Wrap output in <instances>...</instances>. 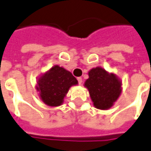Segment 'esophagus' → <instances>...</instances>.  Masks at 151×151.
Returning <instances> with one entry per match:
<instances>
[{"mask_svg":"<svg viewBox=\"0 0 151 151\" xmlns=\"http://www.w3.org/2000/svg\"><path fill=\"white\" fill-rule=\"evenodd\" d=\"M78 84L79 85H82L83 84V78H78Z\"/></svg>","mask_w":151,"mask_h":151,"instance_id":"esophagus-1","label":"esophagus"}]
</instances>
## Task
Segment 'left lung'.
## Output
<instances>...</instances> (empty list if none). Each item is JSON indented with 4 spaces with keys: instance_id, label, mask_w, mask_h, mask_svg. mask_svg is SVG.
I'll return each mask as SVG.
<instances>
[{
    "instance_id": "1",
    "label": "left lung",
    "mask_w": 151,
    "mask_h": 151,
    "mask_svg": "<svg viewBox=\"0 0 151 151\" xmlns=\"http://www.w3.org/2000/svg\"><path fill=\"white\" fill-rule=\"evenodd\" d=\"M88 75L84 86L89 91L94 106L102 110L111 108L122 92L121 80L101 67L91 68Z\"/></svg>"
}]
</instances>
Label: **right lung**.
Here are the masks:
<instances>
[{
    "label": "right lung",
    "instance_id": "1",
    "mask_svg": "<svg viewBox=\"0 0 151 151\" xmlns=\"http://www.w3.org/2000/svg\"><path fill=\"white\" fill-rule=\"evenodd\" d=\"M36 89L41 100L48 106L56 107L64 102L69 88L78 84L71 73L59 65H54L37 79Z\"/></svg>",
    "mask_w": 151,
    "mask_h": 151
}]
</instances>
